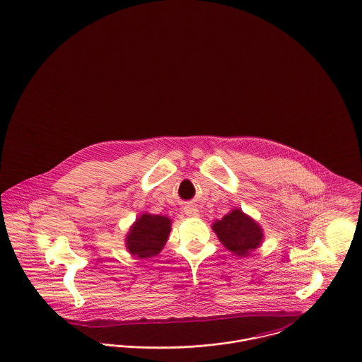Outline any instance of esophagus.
<instances>
[{"mask_svg": "<svg viewBox=\"0 0 362 362\" xmlns=\"http://www.w3.org/2000/svg\"><path fill=\"white\" fill-rule=\"evenodd\" d=\"M184 211H185V214L189 216V217H199V209H196L192 204L184 207Z\"/></svg>", "mask_w": 362, "mask_h": 362, "instance_id": "obj_1", "label": "esophagus"}]
</instances>
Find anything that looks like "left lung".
Masks as SVG:
<instances>
[{
	"label": "left lung",
	"mask_w": 362,
	"mask_h": 362,
	"mask_svg": "<svg viewBox=\"0 0 362 362\" xmlns=\"http://www.w3.org/2000/svg\"><path fill=\"white\" fill-rule=\"evenodd\" d=\"M211 228L222 245L238 257H248L251 251L259 248L265 238L261 225L238 207L217 219Z\"/></svg>",
	"instance_id": "left-lung-1"
}]
</instances>
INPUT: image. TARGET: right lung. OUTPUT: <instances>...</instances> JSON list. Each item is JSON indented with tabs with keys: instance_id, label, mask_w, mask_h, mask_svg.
Here are the masks:
<instances>
[{
	"instance_id": "right-lung-1",
	"label": "right lung",
	"mask_w": 362,
	"mask_h": 362,
	"mask_svg": "<svg viewBox=\"0 0 362 362\" xmlns=\"http://www.w3.org/2000/svg\"><path fill=\"white\" fill-rule=\"evenodd\" d=\"M171 219L144 213L134 221L126 235V248L136 258L156 257L169 240Z\"/></svg>"
}]
</instances>
